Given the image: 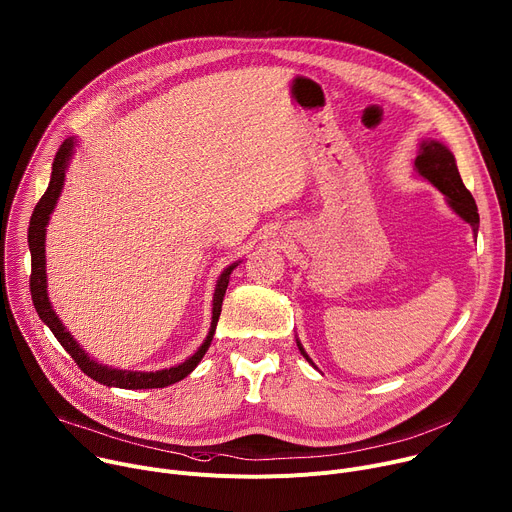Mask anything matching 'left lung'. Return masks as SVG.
<instances>
[{"label": "left lung", "mask_w": 512, "mask_h": 512, "mask_svg": "<svg viewBox=\"0 0 512 512\" xmlns=\"http://www.w3.org/2000/svg\"><path fill=\"white\" fill-rule=\"evenodd\" d=\"M415 174L423 180H427L429 184H433L437 190H440L446 196L448 206L462 218L464 223H468L472 227L474 239L478 235V227H480V216H478V208L476 202L472 198V194L468 192V188L464 186L458 166H456V158L450 152L448 145H444L442 141L437 139H423L419 143V152L415 158ZM298 348L302 352V356L312 364L314 369H318L314 360L308 356V352L304 350L302 342L296 338Z\"/></svg>", "instance_id": "1"}]
</instances>
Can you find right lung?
Instances as JSON below:
<instances>
[{
  "label": "right lung",
  "mask_w": 512,
  "mask_h": 512,
  "mask_svg": "<svg viewBox=\"0 0 512 512\" xmlns=\"http://www.w3.org/2000/svg\"><path fill=\"white\" fill-rule=\"evenodd\" d=\"M77 145H79L77 137H68V139L62 141V145L54 156L50 184H48L44 196L40 198V202L36 204V208L32 212V218H30V229H28V245H30V253H32L30 291H32L34 308H36L40 320L52 330L56 340L62 344V348L72 358H75V362L79 364L81 371L85 375H89L93 381H97L101 385H107V387H117V389H162V387L174 385V383L182 381L184 377H188L198 367V362L202 360V356L206 354V350L212 342L214 330H216L218 316H221V306H223V298H225V291H227V285H229V277L241 261L231 263L221 275H218L216 285H214V294H212V318H210L208 334H206L204 342L198 346V350L192 356H188L184 362H180V364H176V367H170V369L150 371V373L113 369V367H107V364H103V362H97L64 328L62 320L56 316V312L52 310V304L48 300L46 227L50 223V214L54 212L56 202L62 194L64 180H66V170L70 166L72 156H75V152H77Z\"/></svg>",
  "instance_id": "1"
}]
</instances>
